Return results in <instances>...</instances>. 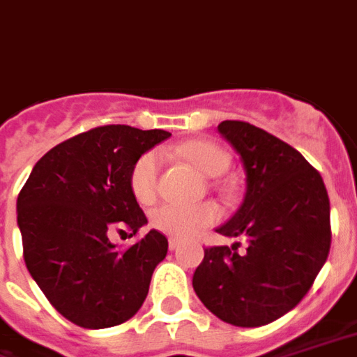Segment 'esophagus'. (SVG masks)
I'll return each mask as SVG.
<instances>
[{
    "mask_svg": "<svg viewBox=\"0 0 357 357\" xmlns=\"http://www.w3.org/2000/svg\"><path fill=\"white\" fill-rule=\"evenodd\" d=\"M181 245V239H176V238H169V249L171 251H175L176 247Z\"/></svg>",
    "mask_w": 357,
    "mask_h": 357,
    "instance_id": "34e87169",
    "label": "esophagus"
}]
</instances>
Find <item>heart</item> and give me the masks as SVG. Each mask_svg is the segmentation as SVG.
Masks as SVG:
<instances>
[{
  "mask_svg": "<svg viewBox=\"0 0 357 357\" xmlns=\"http://www.w3.org/2000/svg\"><path fill=\"white\" fill-rule=\"evenodd\" d=\"M176 153L205 176L222 175L230 165V158L225 150L204 140H192V142L181 144L176 148ZM158 171H160V155L155 152L142 153L131 167L129 186H131L132 196L140 205H150L155 199ZM218 218H220V211L211 202L197 205L165 204L153 209L150 222L155 230L167 236L188 238L207 226L215 225Z\"/></svg>",
  "mask_w": 357,
  "mask_h": 357,
  "instance_id": "heart-1",
  "label": "heart"
}]
</instances>
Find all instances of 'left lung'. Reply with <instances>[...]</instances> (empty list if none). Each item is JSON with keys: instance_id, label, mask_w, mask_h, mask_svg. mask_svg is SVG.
<instances>
[{"instance_id": "8db88e82", "label": "left lung", "mask_w": 357, "mask_h": 357, "mask_svg": "<svg viewBox=\"0 0 357 357\" xmlns=\"http://www.w3.org/2000/svg\"><path fill=\"white\" fill-rule=\"evenodd\" d=\"M218 132L245 169V197L217 232L247 245L207 247L194 272L205 308L236 327H261L293 310L327 261L329 196L303 153L245 121L226 119Z\"/></svg>"}]
</instances>
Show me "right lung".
Returning <instances> with one entry per match:
<instances>
[{
  "instance_id": "obj_1",
  "label": "right lung",
  "mask_w": 357,
  "mask_h": 357,
  "mask_svg": "<svg viewBox=\"0 0 357 357\" xmlns=\"http://www.w3.org/2000/svg\"><path fill=\"white\" fill-rule=\"evenodd\" d=\"M171 137L129 125L75 135L33 165L17 199L24 262L54 310L85 329L131 319L144 303L155 266L167 255L158 230L118 251L116 228L137 234L146 215L132 196L135 161Z\"/></svg>"
}]
</instances>
